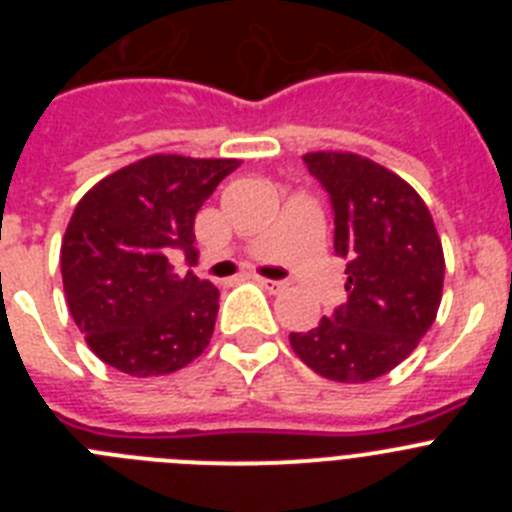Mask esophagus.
I'll return each instance as SVG.
<instances>
[{
	"instance_id": "obj_1",
	"label": "esophagus",
	"mask_w": 512,
	"mask_h": 512,
	"mask_svg": "<svg viewBox=\"0 0 512 512\" xmlns=\"http://www.w3.org/2000/svg\"><path fill=\"white\" fill-rule=\"evenodd\" d=\"M259 284L264 289H269L271 295H279V292H284V289H287V282H277V279H264V277H259Z\"/></svg>"
}]
</instances>
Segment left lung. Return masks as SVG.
Listing matches in <instances>:
<instances>
[{
    "label": "left lung",
    "mask_w": 512,
    "mask_h": 512,
    "mask_svg": "<svg viewBox=\"0 0 512 512\" xmlns=\"http://www.w3.org/2000/svg\"><path fill=\"white\" fill-rule=\"evenodd\" d=\"M302 161L330 194L348 302L307 333H289V343L320 377L372 382L408 359L436 320L441 238L420 194L372 158L318 151Z\"/></svg>",
    "instance_id": "left-lung-1"
}]
</instances>
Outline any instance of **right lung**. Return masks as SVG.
<instances>
[{
	"label": "right lung",
	"instance_id": "obj_1",
	"mask_svg": "<svg viewBox=\"0 0 512 512\" xmlns=\"http://www.w3.org/2000/svg\"><path fill=\"white\" fill-rule=\"evenodd\" d=\"M238 166V158L153 153L81 197L61 243L63 292L104 364L161 377L205 351L220 292L192 271L176 274L169 253L197 256V210Z\"/></svg>",
	"mask_w": 512,
	"mask_h": 512
}]
</instances>
